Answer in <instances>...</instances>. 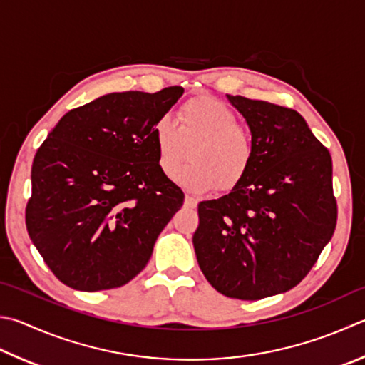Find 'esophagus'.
Returning a JSON list of instances; mask_svg holds the SVG:
<instances>
[{
  "label": "esophagus",
  "instance_id": "1",
  "mask_svg": "<svg viewBox=\"0 0 365 365\" xmlns=\"http://www.w3.org/2000/svg\"><path fill=\"white\" fill-rule=\"evenodd\" d=\"M185 205H187V207H191V209H195L196 205H197V201L195 200L193 196H190V195H187L185 196Z\"/></svg>",
  "mask_w": 365,
  "mask_h": 365
}]
</instances>
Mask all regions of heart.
Masks as SVG:
<instances>
[{"label": "heart", "instance_id": "heart-1", "mask_svg": "<svg viewBox=\"0 0 365 365\" xmlns=\"http://www.w3.org/2000/svg\"><path fill=\"white\" fill-rule=\"evenodd\" d=\"M177 122L161 116L151 129L163 175H174L190 150L191 164L178 175L183 187L231 191L246 178L255 160V140L228 103L214 97L190 98L178 108Z\"/></svg>", "mask_w": 365, "mask_h": 365}]
</instances>
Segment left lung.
<instances>
[{
	"label": "left lung",
	"instance_id": "obj_1",
	"mask_svg": "<svg viewBox=\"0 0 365 365\" xmlns=\"http://www.w3.org/2000/svg\"><path fill=\"white\" fill-rule=\"evenodd\" d=\"M255 140V160L231 193L197 205V263L217 292L260 300L294 289L332 240V158L298 111L230 96Z\"/></svg>",
	"mask_w": 365,
	"mask_h": 365
}]
</instances>
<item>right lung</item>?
<instances>
[{
  "label": "right lung",
  "mask_w": 365,
  "mask_h": 365,
  "mask_svg": "<svg viewBox=\"0 0 365 365\" xmlns=\"http://www.w3.org/2000/svg\"><path fill=\"white\" fill-rule=\"evenodd\" d=\"M183 94L113 92L65 113L38 148L25 225L65 286L121 287L147 267L185 195L158 168L155 123Z\"/></svg>",
  "instance_id": "right-lung-1"
}]
</instances>
